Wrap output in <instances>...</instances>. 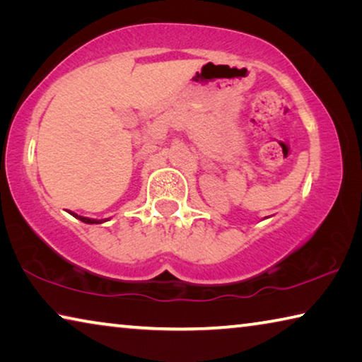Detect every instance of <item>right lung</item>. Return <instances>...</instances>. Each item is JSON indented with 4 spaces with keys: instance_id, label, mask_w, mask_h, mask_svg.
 Segmentation results:
<instances>
[{
    "instance_id": "add662e5",
    "label": "right lung",
    "mask_w": 362,
    "mask_h": 362,
    "mask_svg": "<svg viewBox=\"0 0 362 362\" xmlns=\"http://www.w3.org/2000/svg\"><path fill=\"white\" fill-rule=\"evenodd\" d=\"M73 217H76V218H79L81 220V222H84V223H102V220H95V218H88V217H81V216H78V214H75V212H70Z\"/></svg>"
}]
</instances>
